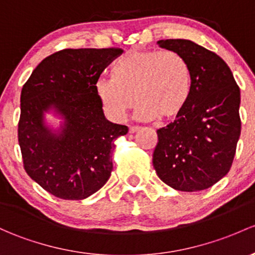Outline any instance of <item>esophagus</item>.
<instances>
[{"instance_id":"1","label":"esophagus","mask_w":255,"mask_h":255,"mask_svg":"<svg viewBox=\"0 0 255 255\" xmlns=\"http://www.w3.org/2000/svg\"><path fill=\"white\" fill-rule=\"evenodd\" d=\"M137 131H139L138 127H130V128H128V132L130 133H135L137 132Z\"/></svg>"}]
</instances>
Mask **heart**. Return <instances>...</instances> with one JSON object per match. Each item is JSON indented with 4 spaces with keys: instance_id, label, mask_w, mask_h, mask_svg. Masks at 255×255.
<instances>
[{
    "instance_id": "obj_1",
    "label": "heart",
    "mask_w": 255,
    "mask_h": 255,
    "mask_svg": "<svg viewBox=\"0 0 255 255\" xmlns=\"http://www.w3.org/2000/svg\"><path fill=\"white\" fill-rule=\"evenodd\" d=\"M96 92L114 120H122L138 103L141 120L179 117L192 94V72L182 56L172 51L132 50L113 67V79H100Z\"/></svg>"
}]
</instances>
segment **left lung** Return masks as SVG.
I'll use <instances>...</instances> for the list:
<instances>
[{"label":"left lung","mask_w":255,"mask_h":255,"mask_svg":"<svg viewBox=\"0 0 255 255\" xmlns=\"http://www.w3.org/2000/svg\"><path fill=\"white\" fill-rule=\"evenodd\" d=\"M192 72V94L175 122L157 131L153 166L164 183L196 192L223 179L232 165L241 135V92L223 58L183 39L160 40Z\"/></svg>","instance_id":"obj_1"}]
</instances>
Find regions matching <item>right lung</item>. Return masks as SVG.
I'll list each match as a JSON object with an SVG mask.
<instances>
[{
	"mask_svg": "<svg viewBox=\"0 0 255 255\" xmlns=\"http://www.w3.org/2000/svg\"><path fill=\"white\" fill-rule=\"evenodd\" d=\"M122 48H67L46 57L20 95L18 139L25 171L48 193L80 201L105 186L114 139L128 127L105 117L96 92L101 73ZM52 113L59 126L45 119Z\"/></svg>",
	"mask_w": 255,
	"mask_h": 255,
	"instance_id": "obj_1",
	"label": "right lung"
}]
</instances>
